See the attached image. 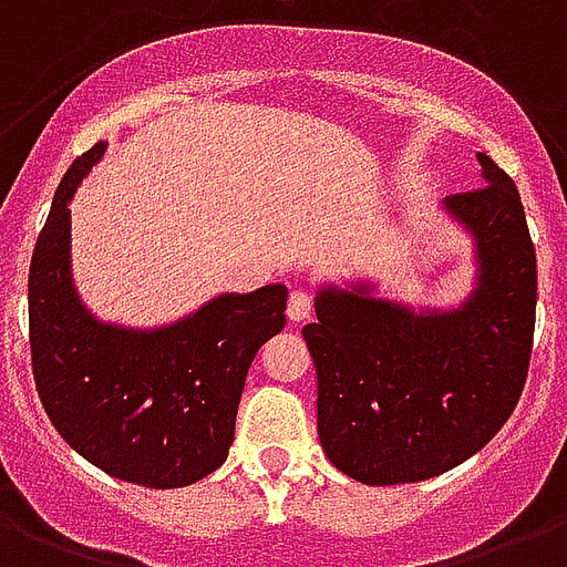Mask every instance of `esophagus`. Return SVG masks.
<instances>
[{"label": "esophagus", "instance_id": "1", "mask_svg": "<svg viewBox=\"0 0 567 567\" xmlns=\"http://www.w3.org/2000/svg\"><path fill=\"white\" fill-rule=\"evenodd\" d=\"M312 312V296L307 289H292V296H289V307L287 316L292 321H305L307 316Z\"/></svg>", "mask_w": 567, "mask_h": 567}]
</instances>
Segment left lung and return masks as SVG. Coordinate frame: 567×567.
I'll use <instances>...</instances> for the list:
<instances>
[{"label":"left lung","instance_id":"1","mask_svg":"<svg viewBox=\"0 0 567 567\" xmlns=\"http://www.w3.org/2000/svg\"><path fill=\"white\" fill-rule=\"evenodd\" d=\"M483 187L447 207L477 237L483 278L463 310L415 316L351 292H321L307 339L319 378V439L369 486L419 483L474 456L527 383L536 330V248L513 178L477 155Z\"/></svg>","mask_w":567,"mask_h":567}]
</instances>
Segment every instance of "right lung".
Returning <instances> with one entry per match:
<instances>
[{"label": "right lung", "mask_w": 567, "mask_h": 567, "mask_svg": "<svg viewBox=\"0 0 567 567\" xmlns=\"http://www.w3.org/2000/svg\"><path fill=\"white\" fill-rule=\"evenodd\" d=\"M104 143L75 157L29 269V346L40 404L87 463L125 483L181 488L228 460L248 365L287 324V287L225 296L155 330L107 328L70 280V198Z\"/></svg>", "instance_id": "add662e5"}]
</instances>
